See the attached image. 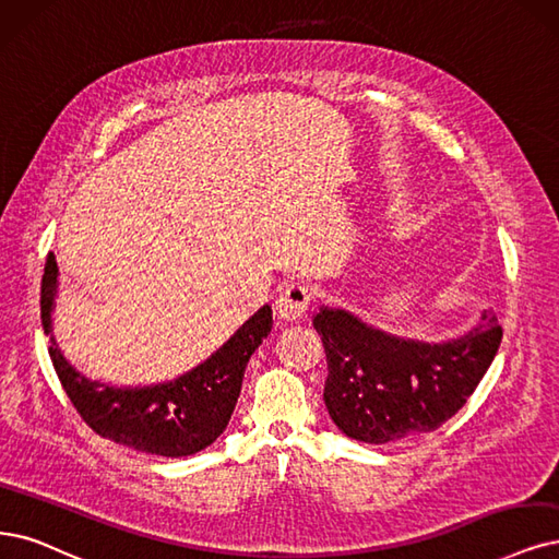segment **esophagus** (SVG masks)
I'll return each mask as SVG.
<instances>
[{
  "label": "esophagus",
  "mask_w": 559,
  "mask_h": 559,
  "mask_svg": "<svg viewBox=\"0 0 559 559\" xmlns=\"http://www.w3.org/2000/svg\"><path fill=\"white\" fill-rule=\"evenodd\" d=\"M311 299H313V293L308 285H301V283L285 285L276 299V313L281 320H287V322L299 320L306 316L308 306H311Z\"/></svg>",
  "instance_id": "1"
}]
</instances>
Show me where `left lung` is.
Returning <instances> with one entry per match:
<instances>
[{"instance_id": "1", "label": "left lung", "mask_w": 559, "mask_h": 559, "mask_svg": "<svg viewBox=\"0 0 559 559\" xmlns=\"http://www.w3.org/2000/svg\"><path fill=\"white\" fill-rule=\"evenodd\" d=\"M313 326L329 376L324 405L347 438L386 444L440 428L467 403L502 343L492 308L463 336L389 334L341 306L322 304Z\"/></svg>"}]
</instances>
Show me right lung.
<instances>
[{
    "mask_svg": "<svg viewBox=\"0 0 559 559\" xmlns=\"http://www.w3.org/2000/svg\"><path fill=\"white\" fill-rule=\"evenodd\" d=\"M57 287L59 269L50 253L40 281V324L57 378L92 430L165 459L191 456L216 442L235 412L248 359L272 332V306L258 308L216 353L186 373L156 384L115 386L82 376L57 347L52 334Z\"/></svg>",
    "mask_w": 559,
    "mask_h": 559,
    "instance_id": "right-lung-1",
    "label": "right lung"
}]
</instances>
